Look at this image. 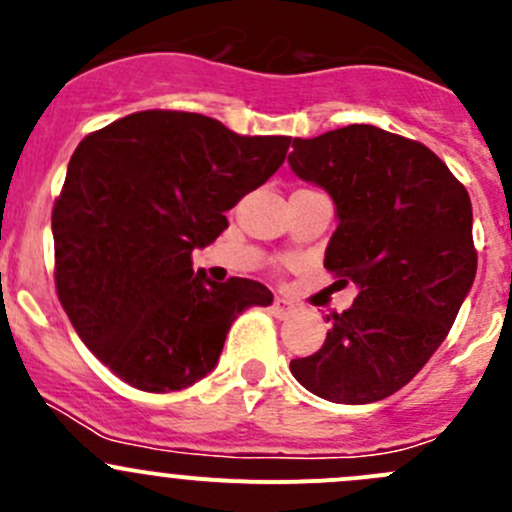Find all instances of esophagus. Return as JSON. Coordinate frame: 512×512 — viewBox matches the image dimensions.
<instances>
[{
	"instance_id": "34e87169",
	"label": "esophagus",
	"mask_w": 512,
	"mask_h": 512,
	"mask_svg": "<svg viewBox=\"0 0 512 512\" xmlns=\"http://www.w3.org/2000/svg\"><path fill=\"white\" fill-rule=\"evenodd\" d=\"M294 312H297V307H294V302H289L285 297H277L275 302H272V314H275L277 319L292 317Z\"/></svg>"
}]
</instances>
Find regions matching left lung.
Instances as JSON below:
<instances>
[{"label":"left lung","instance_id":"obj_1","mask_svg":"<svg viewBox=\"0 0 512 512\" xmlns=\"http://www.w3.org/2000/svg\"><path fill=\"white\" fill-rule=\"evenodd\" d=\"M289 168L337 205L324 267L359 294L322 349L292 359L307 391L374 404L423 369L476 280L468 190L423 143L366 123L294 138Z\"/></svg>","mask_w":512,"mask_h":512}]
</instances>
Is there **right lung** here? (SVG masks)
Returning <instances> with one entry per match:
<instances>
[{"mask_svg": "<svg viewBox=\"0 0 512 512\" xmlns=\"http://www.w3.org/2000/svg\"><path fill=\"white\" fill-rule=\"evenodd\" d=\"M289 143L185 111L131 113L79 143L51 213L56 294L118 379L151 394L193 386L237 314L272 304L255 280L195 275L193 250L215 242Z\"/></svg>", "mask_w": 512, "mask_h": 512, "instance_id": "obj_1", "label": "right lung"}]
</instances>
